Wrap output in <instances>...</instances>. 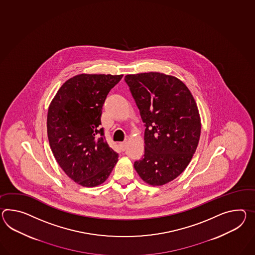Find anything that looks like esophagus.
<instances>
[{"label": "esophagus", "instance_id": "1", "mask_svg": "<svg viewBox=\"0 0 255 255\" xmlns=\"http://www.w3.org/2000/svg\"><path fill=\"white\" fill-rule=\"evenodd\" d=\"M119 145H120L121 149L123 150V151H125V150L126 149V146H127V143H126V142H122V143H119Z\"/></svg>", "mask_w": 255, "mask_h": 255}]
</instances>
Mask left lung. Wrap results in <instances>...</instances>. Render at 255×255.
Listing matches in <instances>:
<instances>
[{
	"instance_id": "obj_1",
	"label": "left lung",
	"mask_w": 255,
	"mask_h": 255,
	"mask_svg": "<svg viewBox=\"0 0 255 255\" xmlns=\"http://www.w3.org/2000/svg\"><path fill=\"white\" fill-rule=\"evenodd\" d=\"M125 81L144 124V155L134 162L139 176L153 186L177 178L189 165L201 134L198 108L188 87L171 75L143 73Z\"/></svg>"
}]
</instances>
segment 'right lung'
<instances>
[{
	"mask_svg": "<svg viewBox=\"0 0 255 255\" xmlns=\"http://www.w3.org/2000/svg\"><path fill=\"white\" fill-rule=\"evenodd\" d=\"M123 76L76 75L62 85L49 107L50 149L62 170L82 186L103 183L118 161L100 125L106 98Z\"/></svg>",
	"mask_w": 255,
	"mask_h": 255,
	"instance_id": "obj_1",
	"label": "right lung"
}]
</instances>
